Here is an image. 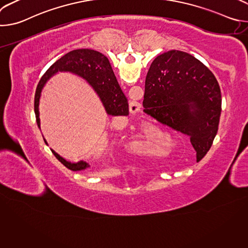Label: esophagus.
<instances>
[{
  "label": "esophagus",
  "mask_w": 248,
  "mask_h": 248,
  "mask_svg": "<svg viewBox=\"0 0 248 248\" xmlns=\"http://www.w3.org/2000/svg\"><path fill=\"white\" fill-rule=\"evenodd\" d=\"M140 105H136V104H132L130 107H129V112L132 113V114H135L137 112L140 111Z\"/></svg>",
  "instance_id": "1"
}]
</instances>
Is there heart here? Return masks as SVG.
Wrapping results in <instances>:
<instances>
[{"instance_id": "1", "label": "heart", "mask_w": 248, "mask_h": 248, "mask_svg": "<svg viewBox=\"0 0 248 248\" xmlns=\"http://www.w3.org/2000/svg\"><path fill=\"white\" fill-rule=\"evenodd\" d=\"M175 143L170 133L159 126H150L144 129L138 137L126 140L125 148L128 152L143 156H158L161 153H170L174 150Z\"/></svg>"}]
</instances>
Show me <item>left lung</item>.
I'll list each match as a JSON object with an SVG mask.
<instances>
[{
  "instance_id": "1",
  "label": "left lung",
  "mask_w": 248,
  "mask_h": 248,
  "mask_svg": "<svg viewBox=\"0 0 248 248\" xmlns=\"http://www.w3.org/2000/svg\"><path fill=\"white\" fill-rule=\"evenodd\" d=\"M219 83L193 56L171 50L151 63L145 79L144 112L189 136L200 161L218 131L222 109Z\"/></svg>"
}]
</instances>
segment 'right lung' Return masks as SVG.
Wrapping results in <instances>:
<instances>
[{"instance_id": "1", "label": "right lung", "mask_w": 248, "mask_h": 248, "mask_svg": "<svg viewBox=\"0 0 248 248\" xmlns=\"http://www.w3.org/2000/svg\"><path fill=\"white\" fill-rule=\"evenodd\" d=\"M59 73H69L84 79L96 92L101 100L105 111L110 116H127L128 103L125 95L121 89L116 76L113 72L108 58L100 52L90 49H78L65 54L53 63L41 78L36 89L34 101L35 116L37 124L41 129L39 105L41 93L46 83ZM44 141L47 143L46 139ZM55 157L67 169L78 171L89 169V163L69 162L51 149Z\"/></svg>"}]
</instances>
